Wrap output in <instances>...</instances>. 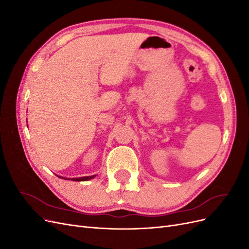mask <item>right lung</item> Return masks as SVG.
<instances>
[{"label": "right lung", "mask_w": 249, "mask_h": 249, "mask_svg": "<svg viewBox=\"0 0 249 249\" xmlns=\"http://www.w3.org/2000/svg\"><path fill=\"white\" fill-rule=\"evenodd\" d=\"M58 177H59V176H58ZM59 178H63V179H70V178H64V177H59ZM94 178H95V176H90V177H81V178H71V180H74V182H85V180H89V179Z\"/></svg>", "instance_id": "1"}]
</instances>
